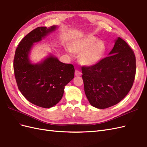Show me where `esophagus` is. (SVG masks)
Wrapping results in <instances>:
<instances>
[{
	"label": "esophagus",
	"instance_id": "esophagus-1",
	"mask_svg": "<svg viewBox=\"0 0 147 147\" xmlns=\"http://www.w3.org/2000/svg\"><path fill=\"white\" fill-rule=\"evenodd\" d=\"M75 76H77V77H78V76H81L82 75V73L80 72V71L78 70H75Z\"/></svg>",
	"mask_w": 147,
	"mask_h": 147
}]
</instances>
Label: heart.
Instances as JSON below:
<instances>
[{
  "label": "heart",
  "instance_id": "b5f03b06",
  "mask_svg": "<svg viewBox=\"0 0 147 147\" xmlns=\"http://www.w3.org/2000/svg\"><path fill=\"white\" fill-rule=\"evenodd\" d=\"M74 53H80V61L86 65H92L101 60L105 51L104 42L99 40L92 35L74 40L70 46Z\"/></svg>",
  "mask_w": 147,
  "mask_h": 147
}]
</instances>
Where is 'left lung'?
Wrapping results in <instances>:
<instances>
[{"mask_svg":"<svg viewBox=\"0 0 147 147\" xmlns=\"http://www.w3.org/2000/svg\"><path fill=\"white\" fill-rule=\"evenodd\" d=\"M109 55L94 65L82 67L87 99L91 105L100 109L123 100L131 89L136 76L134 53L121 38H118Z\"/></svg>","mask_w":147,"mask_h":147,"instance_id":"1","label":"left lung"}]
</instances>
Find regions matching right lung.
Here are the masks:
<instances>
[{"label": "right lung", "instance_id": "add662e5", "mask_svg": "<svg viewBox=\"0 0 147 147\" xmlns=\"http://www.w3.org/2000/svg\"><path fill=\"white\" fill-rule=\"evenodd\" d=\"M56 26L38 27L21 40L16 48L13 69L18 87L22 94L31 103L42 108H50L61 100L64 87L74 77L72 64L61 63L50 56L42 63L30 64L29 53L33 43L42 38Z\"/></svg>", "mask_w": 147, "mask_h": 147}]
</instances>
